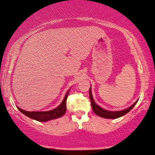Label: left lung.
Returning <instances> with one entry per match:
<instances>
[{
  "label": "left lung",
  "instance_id": "left-lung-1",
  "mask_svg": "<svg viewBox=\"0 0 155 155\" xmlns=\"http://www.w3.org/2000/svg\"><path fill=\"white\" fill-rule=\"evenodd\" d=\"M89 96H90V99H91V106L92 109L94 110V112L96 113V115H99V116L105 117V118H109V119H114V118H117V117H120L123 115H124L130 111L134 106H135V104H137V101H136L133 105H132L130 107L127 108V109L123 110L120 111H108L105 110V109L101 108L100 106H98V105L96 104L95 103L94 98H93L92 94H91V88L89 89Z\"/></svg>",
  "mask_w": 155,
  "mask_h": 155
}]
</instances>
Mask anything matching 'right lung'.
I'll list each match as a JSON object with an SVG mask.
<instances>
[{
    "mask_svg": "<svg viewBox=\"0 0 155 155\" xmlns=\"http://www.w3.org/2000/svg\"><path fill=\"white\" fill-rule=\"evenodd\" d=\"M69 91H68L66 94V96L64 98L63 101L61 102L60 106L54 108V110L49 111H44V112H35V111H26L22 110L18 107V110H19L22 113L25 115L30 118L35 120L40 121V122H46V121L50 120L57 117H60L65 114L66 110H67V99L68 94H69Z\"/></svg>",
    "mask_w": 155,
    "mask_h": 155,
    "instance_id": "add662e5",
    "label": "right lung"
}]
</instances>
